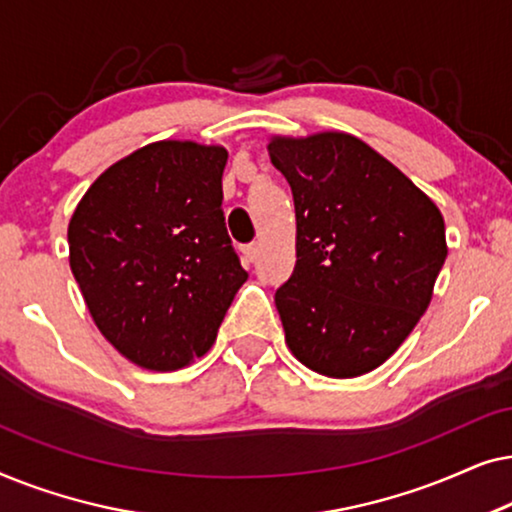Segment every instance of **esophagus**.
<instances>
[{
  "label": "esophagus",
  "instance_id": "obj_1",
  "mask_svg": "<svg viewBox=\"0 0 512 512\" xmlns=\"http://www.w3.org/2000/svg\"><path fill=\"white\" fill-rule=\"evenodd\" d=\"M242 256L247 258L249 263H256V258H258V244H244V247H242Z\"/></svg>",
  "mask_w": 512,
  "mask_h": 512
}]
</instances>
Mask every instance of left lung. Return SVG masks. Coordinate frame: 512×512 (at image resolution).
I'll return each mask as SVG.
<instances>
[{"label": "left lung", "instance_id": "left-lung-1", "mask_svg": "<svg viewBox=\"0 0 512 512\" xmlns=\"http://www.w3.org/2000/svg\"><path fill=\"white\" fill-rule=\"evenodd\" d=\"M296 207V268L275 293L293 356L314 373L382 366L431 303L447 256L438 207L345 132L275 137Z\"/></svg>", "mask_w": 512, "mask_h": 512}]
</instances>
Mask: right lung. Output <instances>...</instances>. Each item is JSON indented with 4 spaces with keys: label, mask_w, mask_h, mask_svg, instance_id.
<instances>
[{
    "label": "right lung",
    "mask_w": 512,
    "mask_h": 512,
    "mask_svg": "<svg viewBox=\"0 0 512 512\" xmlns=\"http://www.w3.org/2000/svg\"><path fill=\"white\" fill-rule=\"evenodd\" d=\"M228 151L156 142L102 172L69 221V265L104 338L177 370L212 347L247 282L226 230Z\"/></svg>",
    "instance_id": "obj_1"
}]
</instances>
